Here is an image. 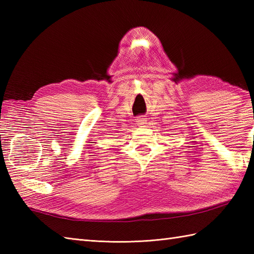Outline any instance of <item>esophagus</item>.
Segmentation results:
<instances>
[{
    "mask_svg": "<svg viewBox=\"0 0 254 254\" xmlns=\"http://www.w3.org/2000/svg\"><path fill=\"white\" fill-rule=\"evenodd\" d=\"M146 122H147L146 118H143V117L136 118V123H137V126H139V127L145 126V124H146Z\"/></svg>",
    "mask_w": 254,
    "mask_h": 254,
    "instance_id": "34e87169",
    "label": "esophagus"
}]
</instances>
